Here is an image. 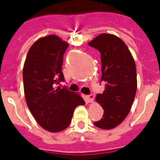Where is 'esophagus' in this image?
<instances>
[{"label":"esophagus","instance_id":"1","mask_svg":"<svg viewBox=\"0 0 160 160\" xmlns=\"http://www.w3.org/2000/svg\"><path fill=\"white\" fill-rule=\"evenodd\" d=\"M94 99H95V95H90L86 96V101L88 103H92Z\"/></svg>","mask_w":160,"mask_h":160}]
</instances>
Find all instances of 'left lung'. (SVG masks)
Returning a JSON list of instances; mask_svg holds the SVG:
<instances>
[{
	"label": "left lung",
	"instance_id": "1",
	"mask_svg": "<svg viewBox=\"0 0 160 160\" xmlns=\"http://www.w3.org/2000/svg\"><path fill=\"white\" fill-rule=\"evenodd\" d=\"M100 52L101 80L106 83L95 101L104 109L103 118L95 126L111 129L126 118L134 102L137 90L136 65L124 41L112 34L103 33L89 42Z\"/></svg>",
	"mask_w": 160,
	"mask_h": 160
}]
</instances>
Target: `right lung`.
<instances>
[{"label": "right lung", "instance_id": "add662e5", "mask_svg": "<svg viewBox=\"0 0 160 160\" xmlns=\"http://www.w3.org/2000/svg\"><path fill=\"white\" fill-rule=\"evenodd\" d=\"M68 46L55 35L41 37L31 46L24 63L27 106L39 125L52 133L66 129L75 108L85 105L79 94L57 87L65 80L61 69Z\"/></svg>", "mask_w": 160, "mask_h": 160}]
</instances>
